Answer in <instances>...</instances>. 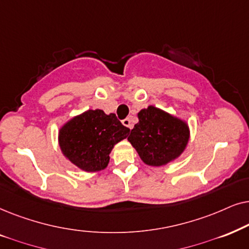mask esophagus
I'll return each mask as SVG.
<instances>
[{"mask_svg":"<svg viewBox=\"0 0 249 249\" xmlns=\"http://www.w3.org/2000/svg\"><path fill=\"white\" fill-rule=\"evenodd\" d=\"M122 123H123V125H124V126H126L128 128H132V126H133V125H132V122H131L130 118L123 119Z\"/></svg>","mask_w":249,"mask_h":249,"instance_id":"esophagus-1","label":"esophagus"}]
</instances>
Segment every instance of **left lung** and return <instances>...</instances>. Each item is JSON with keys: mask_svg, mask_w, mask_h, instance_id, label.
<instances>
[{"mask_svg": "<svg viewBox=\"0 0 249 249\" xmlns=\"http://www.w3.org/2000/svg\"><path fill=\"white\" fill-rule=\"evenodd\" d=\"M138 118L127 140L144 164L164 166L180 157L190 138L187 123L154 106L141 109Z\"/></svg>", "mask_w": 249, "mask_h": 249, "instance_id": "left-lung-1", "label": "left lung"}]
</instances>
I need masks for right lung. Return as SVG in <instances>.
I'll list each match as a JSON object with an SVG mask.
<instances>
[{"instance_id":"obj_1","label":"right lung","mask_w":249,"mask_h":249,"mask_svg":"<svg viewBox=\"0 0 249 249\" xmlns=\"http://www.w3.org/2000/svg\"><path fill=\"white\" fill-rule=\"evenodd\" d=\"M128 133L130 128L115 114L89 109L62 125L58 140L62 154L75 166L85 172H99L108 166L114 145Z\"/></svg>"}]
</instances>
